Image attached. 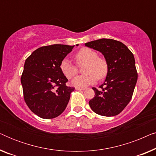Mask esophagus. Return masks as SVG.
Masks as SVG:
<instances>
[{
    "label": "esophagus",
    "instance_id": "esophagus-1",
    "mask_svg": "<svg viewBox=\"0 0 156 156\" xmlns=\"http://www.w3.org/2000/svg\"><path fill=\"white\" fill-rule=\"evenodd\" d=\"M76 89H77V90H84L85 88H84V87H76Z\"/></svg>",
    "mask_w": 156,
    "mask_h": 156
}]
</instances>
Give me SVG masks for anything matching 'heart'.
<instances>
[{
  "mask_svg": "<svg viewBox=\"0 0 156 156\" xmlns=\"http://www.w3.org/2000/svg\"><path fill=\"white\" fill-rule=\"evenodd\" d=\"M75 64L67 58L62 60L59 68L64 75L67 79H72L77 74L78 67H82V75L76 76L72 80V84L76 87H86L96 82L97 79L101 80L108 73V63L104 57L98 56L95 50L89 48H84L78 51L74 55Z\"/></svg>",
  "mask_w": 156,
  "mask_h": 156,
  "instance_id": "heart-1",
  "label": "heart"
}]
</instances>
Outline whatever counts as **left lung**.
I'll return each instance as SVG.
<instances>
[{
    "instance_id": "obj_1",
    "label": "left lung",
    "mask_w": 156,
    "mask_h": 156,
    "mask_svg": "<svg viewBox=\"0 0 156 156\" xmlns=\"http://www.w3.org/2000/svg\"><path fill=\"white\" fill-rule=\"evenodd\" d=\"M99 51L108 63L105 82L89 101L94 112L104 116H114L122 112L131 101L138 79L135 59L131 50L121 42L113 39L94 40L85 43Z\"/></svg>"
}]
</instances>
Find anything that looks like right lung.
<instances>
[{
	"label": "right lung",
	"mask_w": 156,
	"mask_h": 156,
	"mask_svg": "<svg viewBox=\"0 0 156 156\" xmlns=\"http://www.w3.org/2000/svg\"><path fill=\"white\" fill-rule=\"evenodd\" d=\"M74 47L58 44L41 47L25 62L20 79L24 100L40 118H55L67 107L75 88L66 85L68 80L59 65Z\"/></svg>",
	"instance_id": "obj_1"
}]
</instances>
